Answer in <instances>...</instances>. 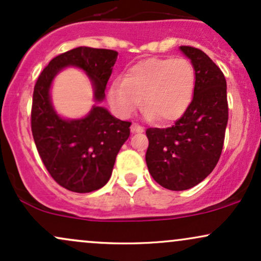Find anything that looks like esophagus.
<instances>
[{"instance_id": "obj_1", "label": "esophagus", "mask_w": 261, "mask_h": 261, "mask_svg": "<svg viewBox=\"0 0 261 261\" xmlns=\"http://www.w3.org/2000/svg\"><path fill=\"white\" fill-rule=\"evenodd\" d=\"M131 131H133L134 134L143 133V127L140 126V125L136 124V122H133V125H131Z\"/></svg>"}]
</instances>
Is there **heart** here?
I'll list each match as a JSON object with an SVG mask.
<instances>
[{"mask_svg":"<svg viewBox=\"0 0 261 261\" xmlns=\"http://www.w3.org/2000/svg\"><path fill=\"white\" fill-rule=\"evenodd\" d=\"M195 88V70L187 59H147L131 66L122 80L113 82L109 100L127 118L140 106L148 119L167 124L188 109Z\"/></svg>","mask_w":261,"mask_h":261,"instance_id":"b5f03b06","label":"heart"}]
</instances>
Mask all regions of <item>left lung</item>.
Wrapping results in <instances>:
<instances>
[{
    "label": "left lung",
    "mask_w": 261,
    "mask_h": 261,
    "mask_svg": "<svg viewBox=\"0 0 261 261\" xmlns=\"http://www.w3.org/2000/svg\"><path fill=\"white\" fill-rule=\"evenodd\" d=\"M195 70L190 106L172 127L146 130V163L163 188L181 191L201 182L216 167L228 121L227 83L220 67L200 49L180 46Z\"/></svg>",
    "instance_id": "left-lung-1"
}]
</instances>
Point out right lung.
I'll return each instance as SVG.
<instances>
[{"label":"right lung","instance_id":"right-lung-1","mask_svg":"<svg viewBox=\"0 0 261 261\" xmlns=\"http://www.w3.org/2000/svg\"><path fill=\"white\" fill-rule=\"evenodd\" d=\"M118 53L80 46L54 58L35 83L32 133L35 146L54 180L73 193L103 188L112 176L121 146L130 136L131 122L116 119L104 107L106 87ZM66 67L82 69L91 81L96 104L81 119H65L52 106V81Z\"/></svg>","mask_w":261,"mask_h":261}]
</instances>
